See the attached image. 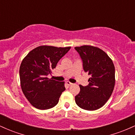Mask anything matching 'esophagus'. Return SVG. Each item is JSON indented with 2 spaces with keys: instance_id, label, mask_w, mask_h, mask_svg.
I'll return each instance as SVG.
<instances>
[{
  "instance_id": "obj_1",
  "label": "esophagus",
  "mask_w": 135,
  "mask_h": 135,
  "mask_svg": "<svg viewBox=\"0 0 135 135\" xmlns=\"http://www.w3.org/2000/svg\"><path fill=\"white\" fill-rule=\"evenodd\" d=\"M66 84L69 85V86H71V85L73 84L72 83H70V82H69V81H66Z\"/></svg>"
}]
</instances>
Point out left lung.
<instances>
[{
  "label": "left lung",
  "mask_w": 135,
  "mask_h": 135,
  "mask_svg": "<svg viewBox=\"0 0 135 135\" xmlns=\"http://www.w3.org/2000/svg\"><path fill=\"white\" fill-rule=\"evenodd\" d=\"M83 61V69L91 77L86 86L80 85L75 103L83 109L95 110L105 104L115 86V67L112 60L103 50L91 46L75 47Z\"/></svg>",
  "instance_id": "left-lung-1"
}]
</instances>
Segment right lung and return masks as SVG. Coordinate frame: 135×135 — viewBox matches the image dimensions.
Here are the masks:
<instances>
[{"label":"right lung","instance_id":"add662e5","mask_svg":"<svg viewBox=\"0 0 135 135\" xmlns=\"http://www.w3.org/2000/svg\"><path fill=\"white\" fill-rule=\"evenodd\" d=\"M70 48L41 46L31 51L23 60L20 67L21 89L34 107L46 110L58 104L65 90L64 82L47 76L52 74L60 59Z\"/></svg>","mask_w":135,"mask_h":135}]
</instances>
